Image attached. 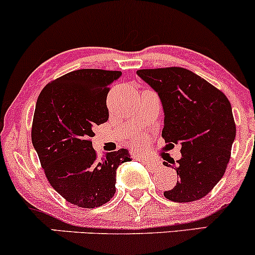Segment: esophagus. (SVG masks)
Instances as JSON below:
<instances>
[{"mask_svg": "<svg viewBox=\"0 0 255 255\" xmlns=\"http://www.w3.org/2000/svg\"><path fill=\"white\" fill-rule=\"evenodd\" d=\"M145 163L148 166H151V168H157V166L159 165V162H157L156 159H150V158H147V159L145 158Z\"/></svg>", "mask_w": 255, "mask_h": 255, "instance_id": "34e87169", "label": "esophagus"}]
</instances>
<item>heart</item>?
<instances>
[{
  "mask_svg": "<svg viewBox=\"0 0 255 255\" xmlns=\"http://www.w3.org/2000/svg\"><path fill=\"white\" fill-rule=\"evenodd\" d=\"M135 141L137 142V144H140V142H141V136H136Z\"/></svg>",
  "mask_w": 255,
  "mask_h": 255,
  "instance_id": "heart-1",
  "label": "heart"
}]
</instances>
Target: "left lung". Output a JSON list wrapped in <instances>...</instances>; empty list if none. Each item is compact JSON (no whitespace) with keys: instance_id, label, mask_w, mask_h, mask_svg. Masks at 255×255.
Listing matches in <instances>:
<instances>
[{"instance_id":"left-lung-1","label":"left lung","mask_w":255,"mask_h":255,"mask_svg":"<svg viewBox=\"0 0 255 255\" xmlns=\"http://www.w3.org/2000/svg\"><path fill=\"white\" fill-rule=\"evenodd\" d=\"M136 74L159 96L165 142L181 145L182 157L172 162L177 183L164 197L176 203L204 198L223 177L230 159L236 126L229 99L181 67L140 69ZM164 165L171 166L166 162Z\"/></svg>"}]
</instances>
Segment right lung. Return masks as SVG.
Segmentation results:
<instances>
[{
  "label": "right lung",
  "instance_id": "add662e5",
  "mask_svg": "<svg viewBox=\"0 0 255 255\" xmlns=\"http://www.w3.org/2000/svg\"><path fill=\"white\" fill-rule=\"evenodd\" d=\"M119 71L78 69L46 85L37 99L32 144L49 183L85 209L107 204L116 192V169L129 162L126 148L98 159L93 127L108 121L107 96Z\"/></svg>",
  "mask_w": 255,
  "mask_h": 255
}]
</instances>
